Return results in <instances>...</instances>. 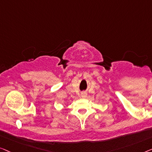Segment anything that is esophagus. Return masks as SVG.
Here are the masks:
<instances>
[{
  "label": "esophagus",
  "mask_w": 152,
  "mask_h": 152,
  "mask_svg": "<svg viewBox=\"0 0 152 152\" xmlns=\"http://www.w3.org/2000/svg\"><path fill=\"white\" fill-rule=\"evenodd\" d=\"M87 95V93L86 91H83V92H81L80 94V96L82 98H86Z\"/></svg>",
  "instance_id": "obj_1"
}]
</instances>
